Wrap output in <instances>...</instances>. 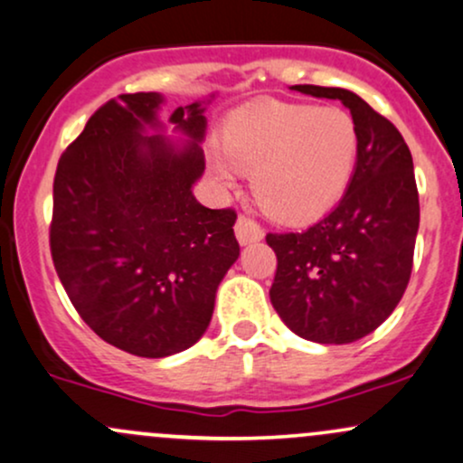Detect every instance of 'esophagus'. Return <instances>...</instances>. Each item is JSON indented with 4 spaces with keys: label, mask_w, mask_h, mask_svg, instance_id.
Wrapping results in <instances>:
<instances>
[{
    "label": "esophagus",
    "mask_w": 463,
    "mask_h": 463,
    "mask_svg": "<svg viewBox=\"0 0 463 463\" xmlns=\"http://www.w3.org/2000/svg\"><path fill=\"white\" fill-rule=\"evenodd\" d=\"M235 235L241 246H248V243L261 241L263 239V228L248 215H239L235 222Z\"/></svg>",
    "instance_id": "1"
}]
</instances>
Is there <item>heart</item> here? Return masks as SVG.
Here are the masks:
<instances>
[{"instance_id":"heart-1","label":"heart","mask_w":463,"mask_h":463,"mask_svg":"<svg viewBox=\"0 0 463 463\" xmlns=\"http://www.w3.org/2000/svg\"><path fill=\"white\" fill-rule=\"evenodd\" d=\"M357 152L359 132L348 110L261 99L228 117L209 161L224 184L252 172V195L265 213L307 220L342 198Z\"/></svg>"}]
</instances>
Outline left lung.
<instances>
[{"label":"left lung","mask_w":463,"mask_h":463,"mask_svg":"<svg viewBox=\"0 0 463 463\" xmlns=\"http://www.w3.org/2000/svg\"><path fill=\"white\" fill-rule=\"evenodd\" d=\"M339 99L359 132L354 174L339 204L300 232H268L276 252L269 300L287 326L317 344H350L379 328L405 294L420 202L413 161L396 126L346 89L296 84Z\"/></svg>","instance_id":"left-lung-1"}]
</instances>
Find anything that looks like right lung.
<instances>
[{
  "label": "right lung",
  "mask_w": 463,
  "mask_h": 463,
  "mask_svg": "<svg viewBox=\"0 0 463 463\" xmlns=\"http://www.w3.org/2000/svg\"><path fill=\"white\" fill-rule=\"evenodd\" d=\"M158 93L109 99L62 152L54 176L50 250L69 300L95 335L137 357L161 359L204 335L215 291L239 257L232 209H206L191 194L204 172L206 117L178 106L158 128Z\"/></svg>",
  "instance_id": "1"
}]
</instances>
